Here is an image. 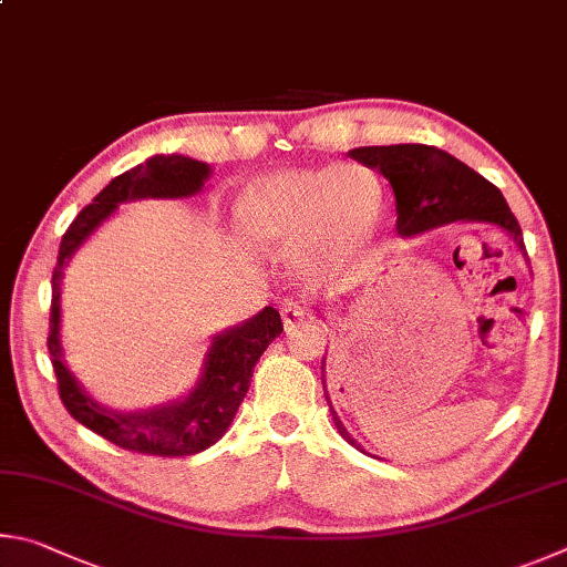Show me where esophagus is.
Returning a JSON list of instances; mask_svg holds the SVG:
<instances>
[{"mask_svg":"<svg viewBox=\"0 0 567 567\" xmlns=\"http://www.w3.org/2000/svg\"><path fill=\"white\" fill-rule=\"evenodd\" d=\"M306 316H309V306H306L303 301L286 299V301L281 303V319H284L286 331H293L296 326H301Z\"/></svg>","mask_w":567,"mask_h":567,"instance_id":"obj_1","label":"esophagus"}]
</instances>
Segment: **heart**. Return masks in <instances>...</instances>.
I'll return each instance as SVG.
<instances>
[{
  "label": "heart",
  "instance_id": "heart-1",
  "mask_svg": "<svg viewBox=\"0 0 567 567\" xmlns=\"http://www.w3.org/2000/svg\"><path fill=\"white\" fill-rule=\"evenodd\" d=\"M236 221L248 244L296 248L306 271L321 274L371 251L385 221V188L369 166L266 174L241 188Z\"/></svg>",
  "mask_w": 567,
  "mask_h": 567
}]
</instances>
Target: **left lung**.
Segmentation results:
<instances>
[{"label": "left lung", "instance_id": "8db88e82", "mask_svg": "<svg viewBox=\"0 0 567 567\" xmlns=\"http://www.w3.org/2000/svg\"><path fill=\"white\" fill-rule=\"evenodd\" d=\"M355 162L375 168L389 178L395 196V231L403 238H413L453 221L485 224L508 234L518 251L528 261L518 218L505 204L503 194L488 178L473 172L461 158L425 144H393V146H359L349 152ZM321 313V311H319ZM323 395L329 403L336 431L353 449L365 453L363 445L346 431L339 413L333 411L331 395L326 391V359L321 363Z\"/></svg>", "mask_w": 567, "mask_h": 567}]
</instances>
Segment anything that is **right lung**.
<instances>
[{"label":"right lung","mask_w":567,"mask_h":567,"mask_svg":"<svg viewBox=\"0 0 567 567\" xmlns=\"http://www.w3.org/2000/svg\"><path fill=\"white\" fill-rule=\"evenodd\" d=\"M212 166L184 154L148 156L128 172L112 178L92 204L84 206L66 228L59 244L52 274V321H49V355L59 381V395L74 421L102 435L118 449L146 455H194L206 451L228 431L238 405L251 385L254 365L281 336L284 323L274 306H266L251 319L216 333L204 355L202 375L176 401L158 403L142 411H116L99 403L84 391L76 375L66 369L62 349V278L69 261L106 218L118 212V204L136 198H186L204 188Z\"/></svg>","instance_id":"1"}]
</instances>
